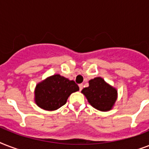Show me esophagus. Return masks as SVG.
<instances>
[{
	"instance_id": "1",
	"label": "esophagus",
	"mask_w": 149,
	"mask_h": 149,
	"mask_svg": "<svg viewBox=\"0 0 149 149\" xmlns=\"http://www.w3.org/2000/svg\"><path fill=\"white\" fill-rule=\"evenodd\" d=\"M83 86H84V85L83 84H79V91H82V89H83Z\"/></svg>"
}]
</instances>
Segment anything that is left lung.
Wrapping results in <instances>:
<instances>
[{"label":"left lung","instance_id":"left-lung-1","mask_svg":"<svg viewBox=\"0 0 149 149\" xmlns=\"http://www.w3.org/2000/svg\"><path fill=\"white\" fill-rule=\"evenodd\" d=\"M92 107L100 111L112 109L118 97V91L109 85L101 77H96L89 81V86L82 90Z\"/></svg>","mask_w":149,"mask_h":149}]
</instances>
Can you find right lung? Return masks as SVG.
I'll list each match as a JSON object with an SVG mask.
<instances>
[{
    "label": "right lung",
    "instance_id": "add662e5",
    "mask_svg": "<svg viewBox=\"0 0 149 149\" xmlns=\"http://www.w3.org/2000/svg\"><path fill=\"white\" fill-rule=\"evenodd\" d=\"M79 90L73 80L59 74L53 75L36 85L35 102L45 111H55L66 103L71 93Z\"/></svg>",
    "mask_w": 149,
    "mask_h": 149
}]
</instances>
